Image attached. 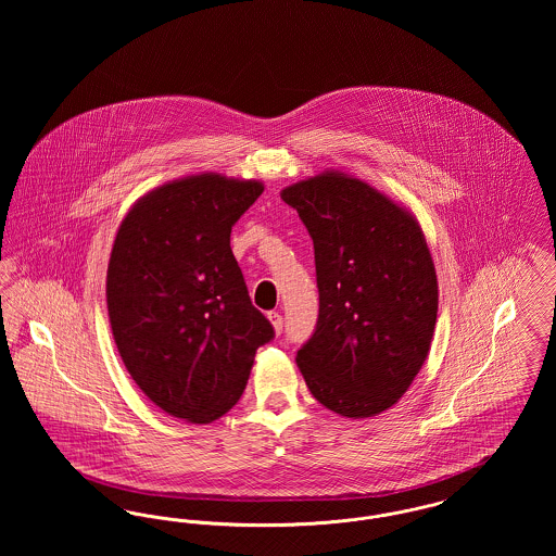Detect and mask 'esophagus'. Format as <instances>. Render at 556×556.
I'll list each match as a JSON object with an SVG mask.
<instances>
[{"instance_id":"1","label":"esophagus","mask_w":556,"mask_h":556,"mask_svg":"<svg viewBox=\"0 0 556 556\" xmlns=\"http://www.w3.org/2000/svg\"><path fill=\"white\" fill-rule=\"evenodd\" d=\"M268 320H270V325H273L275 333L279 336V333L283 331V317H281L279 313H268Z\"/></svg>"}]
</instances>
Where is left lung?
<instances>
[{
    "label": "left lung",
    "mask_w": 556,
    "mask_h": 556,
    "mask_svg": "<svg viewBox=\"0 0 556 556\" xmlns=\"http://www.w3.org/2000/svg\"><path fill=\"white\" fill-rule=\"evenodd\" d=\"M315 243L318 320L295 363L311 394L345 419L394 406L424 367L438 277L415 214L340 170L286 187Z\"/></svg>",
    "instance_id": "8db88e82"
}]
</instances>
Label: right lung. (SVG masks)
I'll use <instances>...</instances> for the list:
<instances>
[{"label": "right lung", "mask_w": 556, "mask_h": 556, "mask_svg": "<svg viewBox=\"0 0 556 556\" xmlns=\"http://www.w3.org/2000/svg\"><path fill=\"white\" fill-rule=\"evenodd\" d=\"M263 191L254 179L189 175L139 198L116 231L112 336L132 381L170 417H223L243 394L256 350L275 338L231 252V227Z\"/></svg>", "instance_id": "add662e5"}]
</instances>
